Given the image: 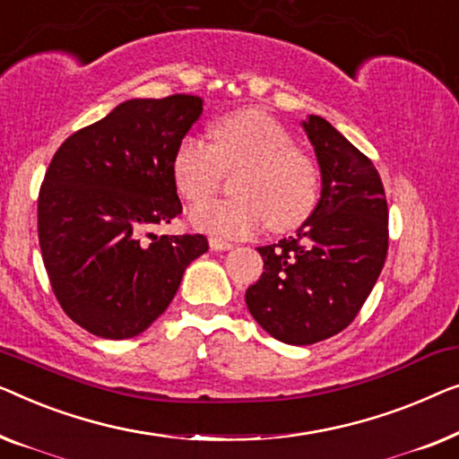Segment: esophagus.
<instances>
[{"mask_svg":"<svg viewBox=\"0 0 459 459\" xmlns=\"http://www.w3.org/2000/svg\"><path fill=\"white\" fill-rule=\"evenodd\" d=\"M210 247L214 251H229V249H232V243L224 241V238H218V237H210Z\"/></svg>","mask_w":459,"mask_h":459,"instance_id":"esophagus-1","label":"esophagus"}]
</instances>
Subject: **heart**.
Instances as JSON below:
<instances>
[{
  "label": "heart",
  "instance_id": "obj_1",
  "mask_svg": "<svg viewBox=\"0 0 459 459\" xmlns=\"http://www.w3.org/2000/svg\"><path fill=\"white\" fill-rule=\"evenodd\" d=\"M212 143L185 134L172 156L174 185L186 202H202L221 185L222 168L243 166L232 191L237 197L195 205L189 221L212 235L238 238L264 222L285 232L316 208L320 174L314 160L297 150L293 134L273 114L243 108L224 114L210 126Z\"/></svg>",
  "mask_w": 459,
  "mask_h": 459
}]
</instances>
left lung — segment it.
Wrapping results in <instances>:
<instances>
[{"instance_id":"1","label":"left lung","mask_w":459,"mask_h":459,"mask_svg":"<svg viewBox=\"0 0 459 459\" xmlns=\"http://www.w3.org/2000/svg\"><path fill=\"white\" fill-rule=\"evenodd\" d=\"M322 189L293 237L257 247L264 273L245 293L251 316L289 345H312L350 326L385 266L389 210L374 164L331 122H301Z\"/></svg>"}]
</instances>
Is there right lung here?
<instances>
[{
    "instance_id": "1",
    "label": "right lung",
    "mask_w": 459,
    "mask_h": 459,
    "mask_svg": "<svg viewBox=\"0 0 459 459\" xmlns=\"http://www.w3.org/2000/svg\"><path fill=\"white\" fill-rule=\"evenodd\" d=\"M204 112L197 95L128 100L64 141L39 191V245L51 289L76 325L131 339L177 295L204 235H153L183 212L178 141Z\"/></svg>"
}]
</instances>
